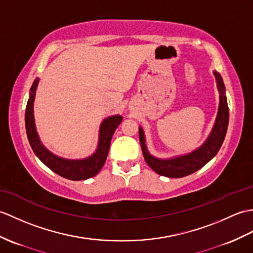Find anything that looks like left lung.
I'll list each match as a JSON object with an SVG mask.
<instances>
[{
  "mask_svg": "<svg viewBox=\"0 0 253 253\" xmlns=\"http://www.w3.org/2000/svg\"><path fill=\"white\" fill-rule=\"evenodd\" d=\"M213 74L215 76L216 87H218L220 93L218 115H216L215 123L209 137L198 149L194 150L189 154L168 158V160L154 157L149 153L148 148H146L143 129L139 127V139L144 160L156 173L168 178L185 177V175L195 172L198 169L206 165L219 152L227 130L228 107L225 96V87L223 84L221 75L215 71H213Z\"/></svg>",
  "mask_w": 253,
  "mask_h": 253,
  "instance_id": "obj_1",
  "label": "left lung"
}]
</instances>
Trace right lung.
<instances>
[{"mask_svg": "<svg viewBox=\"0 0 253 253\" xmlns=\"http://www.w3.org/2000/svg\"><path fill=\"white\" fill-rule=\"evenodd\" d=\"M38 84L39 79H35L30 89V97L28 100L25 115L28 140L35 155L52 171L66 179L79 181L95 177L104 165L110 150L111 139L113 137L115 129L122 123L123 117L121 115H113L107 117L101 123L97 150L91 156L84 158V160H67V158L59 157L52 154L42 144L37 132V128H35L33 103Z\"/></svg>", "mask_w": 253, "mask_h": 253, "instance_id": "1", "label": "right lung"}]
</instances>
